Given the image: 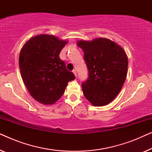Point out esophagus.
<instances>
[{
	"instance_id": "34e87169",
	"label": "esophagus",
	"mask_w": 152,
	"mask_h": 152,
	"mask_svg": "<svg viewBox=\"0 0 152 152\" xmlns=\"http://www.w3.org/2000/svg\"><path fill=\"white\" fill-rule=\"evenodd\" d=\"M72 72H73V73H74L75 76L77 77V72H76V70H72Z\"/></svg>"
}]
</instances>
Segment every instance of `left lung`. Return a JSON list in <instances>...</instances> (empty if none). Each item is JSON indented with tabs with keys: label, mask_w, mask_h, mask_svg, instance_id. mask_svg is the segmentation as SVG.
I'll use <instances>...</instances> for the list:
<instances>
[{
	"label": "left lung",
	"mask_w": 152,
	"mask_h": 152,
	"mask_svg": "<svg viewBox=\"0 0 152 152\" xmlns=\"http://www.w3.org/2000/svg\"><path fill=\"white\" fill-rule=\"evenodd\" d=\"M83 50L88 77L83 82L84 96L93 106L111 102L118 95L127 75L128 59L125 51L106 38L77 42Z\"/></svg>",
	"instance_id": "obj_1"
}]
</instances>
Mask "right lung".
<instances>
[{
	"instance_id": "add662e5",
	"label": "right lung",
	"mask_w": 152,
	"mask_h": 152,
	"mask_svg": "<svg viewBox=\"0 0 152 152\" xmlns=\"http://www.w3.org/2000/svg\"><path fill=\"white\" fill-rule=\"evenodd\" d=\"M67 41L54 35L40 34L29 39L20 50L19 68L25 86L33 98L53 104L75 76L66 69L59 53Z\"/></svg>"
}]
</instances>
